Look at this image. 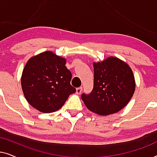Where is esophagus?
<instances>
[{
	"instance_id": "obj_1",
	"label": "esophagus",
	"mask_w": 157,
	"mask_h": 157,
	"mask_svg": "<svg viewBox=\"0 0 157 157\" xmlns=\"http://www.w3.org/2000/svg\"><path fill=\"white\" fill-rule=\"evenodd\" d=\"M81 91H82V87H79V88H77V89H76V93L77 94H80L81 93Z\"/></svg>"
}]
</instances>
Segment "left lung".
I'll return each instance as SVG.
<instances>
[{"label":"left lung","instance_id":"obj_1","mask_svg":"<svg viewBox=\"0 0 157 157\" xmlns=\"http://www.w3.org/2000/svg\"><path fill=\"white\" fill-rule=\"evenodd\" d=\"M94 89L81 99L86 108L101 116L115 113L125 107L132 98L136 82L132 68L126 62L109 56L94 62Z\"/></svg>","mask_w":157,"mask_h":157}]
</instances>
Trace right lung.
<instances>
[{"mask_svg":"<svg viewBox=\"0 0 157 157\" xmlns=\"http://www.w3.org/2000/svg\"><path fill=\"white\" fill-rule=\"evenodd\" d=\"M66 59L47 51L31 57L21 76V87L29 104L43 113L61 108L76 89L71 85V73Z\"/></svg>","mask_w":157,"mask_h":157,"instance_id":"1","label":"right lung"}]
</instances>
